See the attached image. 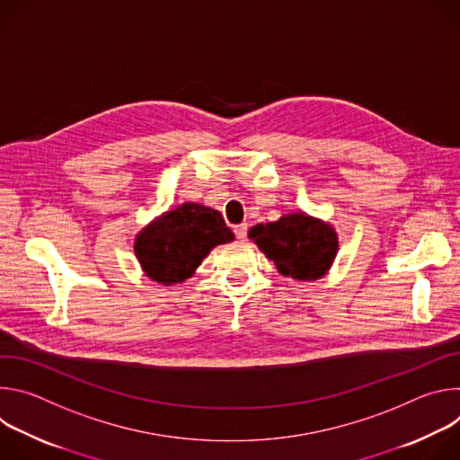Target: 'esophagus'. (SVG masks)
I'll use <instances>...</instances> for the list:
<instances>
[{
	"mask_svg": "<svg viewBox=\"0 0 460 460\" xmlns=\"http://www.w3.org/2000/svg\"><path fill=\"white\" fill-rule=\"evenodd\" d=\"M234 234H236L238 240H245V236H247V226H245V224L234 226Z\"/></svg>",
	"mask_w": 460,
	"mask_h": 460,
	"instance_id": "1",
	"label": "esophagus"
}]
</instances>
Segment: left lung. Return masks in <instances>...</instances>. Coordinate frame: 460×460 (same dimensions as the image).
Listing matches in <instances>:
<instances>
[{
  "label": "left lung",
  "mask_w": 460,
  "mask_h": 460,
  "mask_svg": "<svg viewBox=\"0 0 460 460\" xmlns=\"http://www.w3.org/2000/svg\"><path fill=\"white\" fill-rule=\"evenodd\" d=\"M249 238L280 275L295 280H316L330 271L339 251L337 231L305 213H289L277 222L256 224Z\"/></svg>",
  "instance_id": "obj_1"
}]
</instances>
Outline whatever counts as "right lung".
<instances>
[{
    "label": "right lung",
    "instance_id": "1",
    "mask_svg": "<svg viewBox=\"0 0 460 460\" xmlns=\"http://www.w3.org/2000/svg\"><path fill=\"white\" fill-rule=\"evenodd\" d=\"M233 240V231L217 209L187 202L142 229L135 252L151 280L172 286L192 277L213 247Z\"/></svg>",
    "mask_w": 460,
    "mask_h": 460
}]
</instances>
